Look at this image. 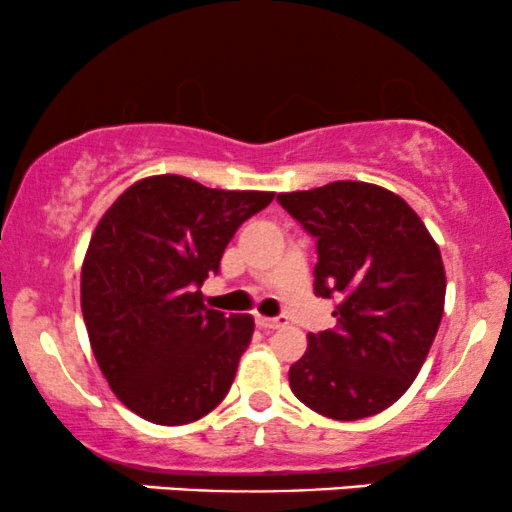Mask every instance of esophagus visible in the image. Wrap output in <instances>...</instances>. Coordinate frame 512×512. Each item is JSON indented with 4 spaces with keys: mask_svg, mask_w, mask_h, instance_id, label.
<instances>
[{
    "mask_svg": "<svg viewBox=\"0 0 512 512\" xmlns=\"http://www.w3.org/2000/svg\"><path fill=\"white\" fill-rule=\"evenodd\" d=\"M255 322L262 327V330H269V332L281 330V327L289 325V320H286V317H262V315H257Z\"/></svg>",
    "mask_w": 512,
    "mask_h": 512,
    "instance_id": "obj_1",
    "label": "esophagus"
}]
</instances>
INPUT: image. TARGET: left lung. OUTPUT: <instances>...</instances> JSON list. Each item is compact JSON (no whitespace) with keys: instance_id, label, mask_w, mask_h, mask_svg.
<instances>
[{"instance_id":"1","label":"left lung","mask_w":512,"mask_h":512,"mask_svg":"<svg viewBox=\"0 0 512 512\" xmlns=\"http://www.w3.org/2000/svg\"><path fill=\"white\" fill-rule=\"evenodd\" d=\"M317 240L315 296L339 298L337 325L308 334L289 370L305 407L356 421L395 404L424 366L445 305V267L424 221L395 192L337 180L281 192Z\"/></svg>"}]
</instances>
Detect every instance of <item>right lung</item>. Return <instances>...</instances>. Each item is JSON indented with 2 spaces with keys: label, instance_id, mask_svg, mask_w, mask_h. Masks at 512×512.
I'll use <instances>...</instances> for the list:
<instances>
[{
  "label": "right lung",
  "instance_id": "obj_1",
  "mask_svg": "<svg viewBox=\"0 0 512 512\" xmlns=\"http://www.w3.org/2000/svg\"><path fill=\"white\" fill-rule=\"evenodd\" d=\"M272 199L151 175L98 221L81 267V313L110 390L142 419L192 424L231 390L255 320L207 308L199 286L219 272L240 223Z\"/></svg>",
  "mask_w": 512,
  "mask_h": 512
}]
</instances>
